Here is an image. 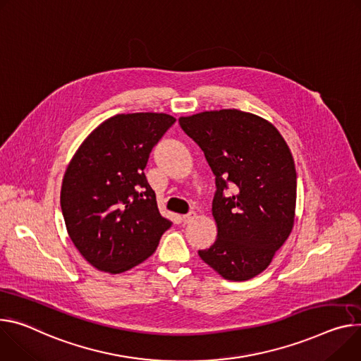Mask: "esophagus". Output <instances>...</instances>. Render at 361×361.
<instances>
[{"mask_svg": "<svg viewBox=\"0 0 361 361\" xmlns=\"http://www.w3.org/2000/svg\"><path fill=\"white\" fill-rule=\"evenodd\" d=\"M195 217H197V213H195V212H190V213H187V214L183 216V221H184V223H191Z\"/></svg>", "mask_w": 361, "mask_h": 361, "instance_id": "34e87169", "label": "esophagus"}]
</instances>
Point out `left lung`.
<instances>
[{
  "label": "left lung",
  "mask_w": 361,
  "mask_h": 361,
  "mask_svg": "<svg viewBox=\"0 0 361 361\" xmlns=\"http://www.w3.org/2000/svg\"><path fill=\"white\" fill-rule=\"evenodd\" d=\"M216 176L212 213L217 239L200 257L228 281L264 272L290 235L297 203L292 154L268 121L238 109L181 116ZM233 185L235 194L224 191Z\"/></svg>",
  "instance_id": "8db88e82"
}]
</instances>
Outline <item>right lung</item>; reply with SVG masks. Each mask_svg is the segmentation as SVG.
<instances>
[{
    "mask_svg": "<svg viewBox=\"0 0 361 361\" xmlns=\"http://www.w3.org/2000/svg\"><path fill=\"white\" fill-rule=\"evenodd\" d=\"M174 122L167 114L115 115L73 155L60 206L73 245L96 269L121 274L140 265L171 227L158 212L144 169Z\"/></svg>",
    "mask_w": 361,
    "mask_h": 361,
    "instance_id": "obj_1",
    "label": "right lung"
}]
</instances>
